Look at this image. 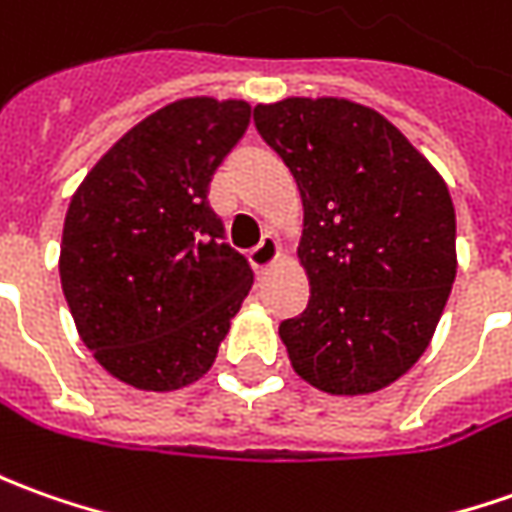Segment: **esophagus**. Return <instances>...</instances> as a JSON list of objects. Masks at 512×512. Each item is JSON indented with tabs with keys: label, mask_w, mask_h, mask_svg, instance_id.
I'll return each instance as SVG.
<instances>
[{
	"label": "esophagus",
	"mask_w": 512,
	"mask_h": 512,
	"mask_svg": "<svg viewBox=\"0 0 512 512\" xmlns=\"http://www.w3.org/2000/svg\"><path fill=\"white\" fill-rule=\"evenodd\" d=\"M277 257H280V241L274 235H263V241L257 243L255 249L249 252V263H252V269L257 274H263L269 266L277 263Z\"/></svg>",
	"instance_id": "1"
}]
</instances>
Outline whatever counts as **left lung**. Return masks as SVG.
<instances>
[{
	"instance_id": "8db88e82",
	"label": "left lung",
	"mask_w": 512,
	"mask_h": 512,
	"mask_svg": "<svg viewBox=\"0 0 512 512\" xmlns=\"http://www.w3.org/2000/svg\"><path fill=\"white\" fill-rule=\"evenodd\" d=\"M260 137L302 198L308 308L280 325L294 373L328 395H370L426 353L457 277L443 176L387 117L344 97L255 106Z\"/></svg>"
}]
</instances>
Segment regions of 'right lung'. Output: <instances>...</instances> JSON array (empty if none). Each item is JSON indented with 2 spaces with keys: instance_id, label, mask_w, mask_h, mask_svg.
Listing matches in <instances>:
<instances>
[{
  "instance_id": "add662e5",
  "label": "right lung",
  "mask_w": 512,
  "mask_h": 512,
  "mask_svg": "<svg viewBox=\"0 0 512 512\" xmlns=\"http://www.w3.org/2000/svg\"><path fill=\"white\" fill-rule=\"evenodd\" d=\"M249 117L243 100H176L117 139L69 201L66 305L100 367L128 387L198 381L255 283L207 201Z\"/></svg>"
}]
</instances>
